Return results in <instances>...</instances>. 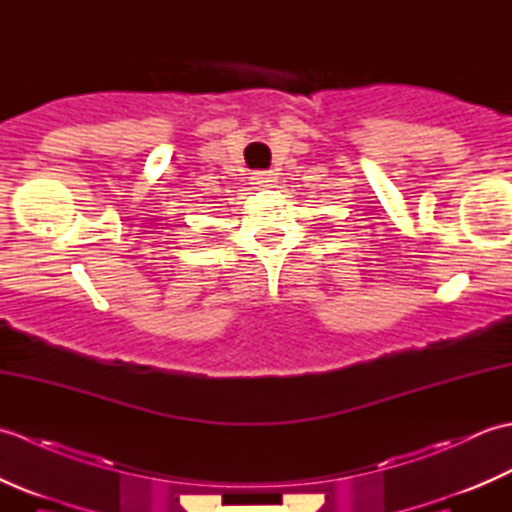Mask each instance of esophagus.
Returning <instances> with one entry per match:
<instances>
[{
	"label": "esophagus",
	"mask_w": 512,
	"mask_h": 512,
	"mask_svg": "<svg viewBox=\"0 0 512 512\" xmlns=\"http://www.w3.org/2000/svg\"><path fill=\"white\" fill-rule=\"evenodd\" d=\"M250 180H253V184H257V187H268L270 182H275V173L273 171H255L253 176H250Z\"/></svg>",
	"instance_id": "1"
}]
</instances>
